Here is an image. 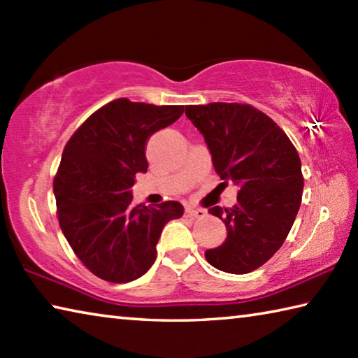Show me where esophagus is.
<instances>
[{"label":"esophagus","instance_id":"1","mask_svg":"<svg viewBox=\"0 0 358 358\" xmlns=\"http://www.w3.org/2000/svg\"><path fill=\"white\" fill-rule=\"evenodd\" d=\"M207 215V211L202 208H192V207H186L185 210V216L192 217V220H199V217H203Z\"/></svg>","mask_w":358,"mask_h":358}]
</instances>
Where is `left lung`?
I'll return each instance as SVG.
<instances>
[{
    "label": "left lung",
    "instance_id": "1",
    "mask_svg": "<svg viewBox=\"0 0 358 358\" xmlns=\"http://www.w3.org/2000/svg\"><path fill=\"white\" fill-rule=\"evenodd\" d=\"M185 113L202 132L216 173L238 186L232 208L208 210L226 224L227 238L205 259L226 273H250L292 229L303 192L300 156L286 132L250 104L186 106Z\"/></svg>",
    "mask_w": 358,
    "mask_h": 358
}]
</instances>
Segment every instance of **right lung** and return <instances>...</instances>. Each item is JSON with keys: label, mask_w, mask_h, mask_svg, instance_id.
<instances>
[{"label": "right lung", "mask_w": 358, "mask_h": 358, "mask_svg": "<svg viewBox=\"0 0 358 358\" xmlns=\"http://www.w3.org/2000/svg\"><path fill=\"white\" fill-rule=\"evenodd\" d=\"M185 106L115 99L83 121L63 150L53 180L63 234L82 264L101 280L129 282L148 271L171 220L183 216L175 201L132 205L131 187L147 172L151 134L183 115Z\"/></svg>", "instance_id": "1"}]
</instances>
